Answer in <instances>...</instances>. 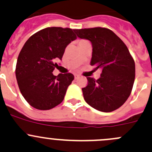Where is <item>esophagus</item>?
<instances>
[{"mask_svg": "<svg viewBox=\"0 0 152 152\" xmlns=\"http://www.w3.org/2000/svg\"><path fill=\"white\" fill-rule=\"evenodd\" d=\"M79 77V75H76V74L74 75V79H77Z\"/></svg>", "mask_w": 152, "mask_h": 152, "instance_id": "1", "label": "esophagus"}]
</instances>
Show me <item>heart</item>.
<instances>
[{
  "label": "heart",
  "instance_id": "1",
  "mask_svg": "<svg viewBox=\"0 0 152 152\" xmlns=\"http://www.w3.org/2000/svg\"><path fill=\"white\" fill-rule=\"evenodd\" d=\"M85 40H80V41H79V42H85Z\"/></svg>",
  "mask_w": 152,
  "mask_h": 152
}]
</instances>
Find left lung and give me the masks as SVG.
<instances>
[{
    "instance_id": "obj_1",
    "label": "left lung",
    "mask_w": 152,
    "mask_h": 152,
    "mask_svg": "<svg viewBox=\"0 0 152 152\" xmlns=\"http://www.w3.org/2000/svg\"><path fill=\"white\" fill-rule=\"evenodd\" d=\"M78 37L90 41V65L102 70L96 80L87 77L84 99L96 110L110 113L121 107L130 96L135 77V65L126 45L113 31L106 28L74 29Z\"/></svg>"
}]
</instances>
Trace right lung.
<instances>
[{
  "mask_svg": "<svg viewBox=\"0 0 152 152\" xmlns=\"http://www.w3.org/2000/svg\"><path fill=\"white\" fill-rule=\"evenodd\" d=\"M76 39L74 29L48 27L29 37L17 61V82L21 94L31 107L40 110L53 108L63 101L72 73H52L62 59L65 48Z\"/></svg>",
  "mask_w": 152,
  "mask_h": 152,
  "instance_id": "obj_1",
  "label": "right lung"
}]
</instances>
